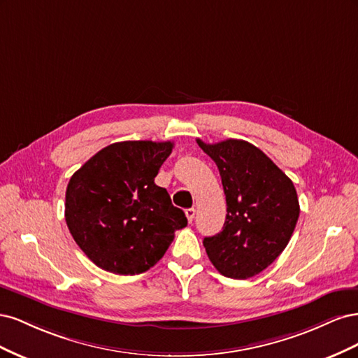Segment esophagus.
Segmentation results:
<instances>
[{
    "label": "esophagus",
    "instance_id": "obj_1",
    "mask_svg": "<svg viewBox=\"0 0 358 358\" xmlns=\"http://www.w3.org/2000/svg\"><path fill=\"white\" fill-rule=\"evenodd\" d=\"M185 215H187V220H188V222L191 224V222H192V220H194V216H196V209H194V208L187 209V210H185Z\"/></svg>",
    "mask_w": 358,
    "mask_h": 358
}]
</instances>
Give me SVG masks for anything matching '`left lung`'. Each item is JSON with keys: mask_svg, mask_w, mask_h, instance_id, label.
<instances>
[{"mask_svg": "<svg viewBox=\"0 0 358 358\" xmlns=\"http://www.w3.org/2000/svg\"><path fill=\"white\" fill-rule=\"evenodd\" d=\"M197 143L218 167L227 201L222 231L204 237L206 252L221 275L252 278L291 239L300 213L296 188L263 150L245 140Z\"/></svg>", "mask_w": 358, "mask_h": 358, "instance_id": "1", "label": "left lung"}]
</instances>
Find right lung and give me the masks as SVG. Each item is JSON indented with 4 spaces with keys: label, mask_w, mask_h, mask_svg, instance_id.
Returning a JSON list of instances; mask_svg holds the SVG:
<instances>
[{
    "label": "right lung",
    "mask_w": 358,
    "mask_h": 358,
    "mask_svg": "<svg viewBox=\"0 0 358 358\" xmlns=\"http://www.w3.org/2000/svg\"><path fill=\"white\" fill-rule=\"evenodd\" d=\"M173 142L128 140L103 148L71 176L66 221L91 262L116 275H138L155 266L187 227L155 176Z\"/></svg>",
    "instance_id": "right-lung-1"
}]
</instances>
